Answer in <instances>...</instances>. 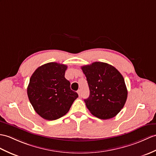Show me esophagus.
I'll return each instance as SVG.
<instances>
[{
    "label": "esophagus",
    "mask_w": 156,
    "mask_h": 156,
    "mask_svg": "<svg viewBox=\"0 0 156 156\" xmlns=\"http://www.w3.org/2000/svg\"><path fill=\"white\" fill-rule=\"evenodd\" d=\"M77 92H78V94L79 96L81 97V96H82V91H81V90H78V91H77Z\"/></svg>",
    "instance_id": "esophagus-1"
}]
</instances>
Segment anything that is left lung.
I'll return each mask as SVG.
<instances>
[{
  "label": "left lung",
  "instance_id": "obj_1",
  "mask_svg": "<svg viewBox=\"0 0 156 156\" xmlns=\"http://www.w3.org/2000/svg\"><path fill=\"white\" fill-rule=\"evenodd\" d=\"M90 89L84 100L94 116L108 119L115 116L124 107L128 96L124 79L116 68L107 63L95 62L81 67Z\"/></svg>",
  "mask_w": 156,
  "mask_h": 156
}]
</instances>
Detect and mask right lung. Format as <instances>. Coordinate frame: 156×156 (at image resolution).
I'll return each mask as SVG.
<instances>
[{"label":"right lung","mask_w":156,"mask_h":156,"mask_svg":"<svg viewBox=\"0 0 156 156\" xmlns=\"http://www.w3.org/2000/svg\"><path fill=\"white\" fill-rule=\"evenodd\" d=\"M67 66L49 62L38 67L30 78L27 94L35 112L47 120L62 117L78 97L65 78Z\"/></svg>","instance_id":"add662e5"}]
</instances>
